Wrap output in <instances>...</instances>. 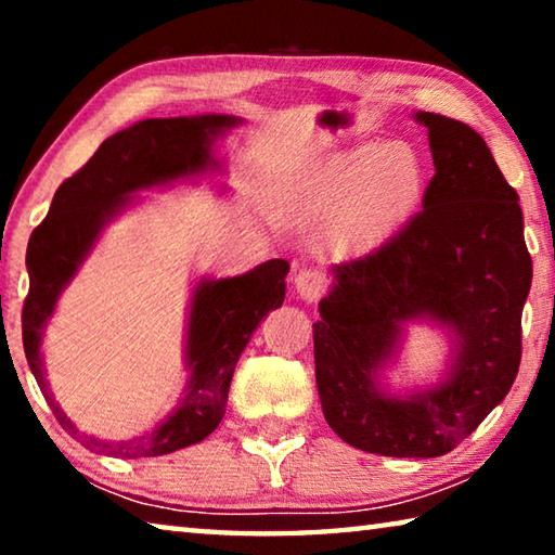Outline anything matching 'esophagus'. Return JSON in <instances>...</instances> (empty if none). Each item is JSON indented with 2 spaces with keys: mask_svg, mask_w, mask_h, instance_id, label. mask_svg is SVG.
<instances>
[{
  "mask_svg": "<svg viewBox=\"0 0 555 555\" xmlns=\"http://www.w3.org/2000/svg\"><path fill=\"white\" fill-rule=\"evenodd\" d=\"M294 286L300 298L308 300V304H315L325 291V276L318 269H300L294 276Z\"/></svg>",
  "mask_w": 555,
  "mask_h": 555,
  "instance_id": "1",
  "label": "esophagus"
}]
</instances>
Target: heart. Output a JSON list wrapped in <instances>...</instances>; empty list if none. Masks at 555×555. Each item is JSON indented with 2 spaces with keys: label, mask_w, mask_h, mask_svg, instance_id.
Masks as SVG:
<instances>
[{
  "label": "heart",
  "mask_w": 555,
  "mask_h": 555,
  "mask_svg": "<svg viewBox=\"0 0 555 555\" xmlns=\"http://www.w3.org/2000/svg\"><path fill=\"white\" fill-rule=\"evenodd\" d=\"M421 188L424 166L409 144H362L331 158L318 181V203L347 208L354 242L374 244L416 208Z\"/></svg>",
  "instance_id": "1"
}]
</instances>
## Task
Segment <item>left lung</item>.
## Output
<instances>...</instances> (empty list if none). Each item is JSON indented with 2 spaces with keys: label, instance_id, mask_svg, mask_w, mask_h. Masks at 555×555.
<instances>
[{
  "label": "left lung",
  "instance_id": "obj_1",
  "mask_svg": "<svg viewBox=\"0 0 555 555\" xmlns=\"http://www.w3.org/2000/svg\"><path fill=\"white\" fill-rule=\"evenodd\" d=\"M413 119L428 129L436 168L424 210L382 249L327 269L331 291L313 323L327 426L387 457L450 453L509 393L531 288L519 195L490 146L465 121ZM411 322L447 333V370L424 388L391 390L386 372Z\"/></svg>",
  "mask_w": 555,
  "mask_h": 555
}]
</instances>
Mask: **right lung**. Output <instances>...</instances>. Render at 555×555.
I'll return each instance as SVG.
<instances>
[{
    "label": "right lung",
    "instance_id": "1",
    "mask_svg": "<svg viewBox=\"0 0 555 555\" xmlns=\"http://www.w3.org/2000/svg\"><path fill=\"white\" fill-rule=\"evenodd\" d=\"M232 115L142 119L100 144L78 173L63 181L46 220L26 249L29 296L24 300V352L59 424L92 453L154 457L201 443L222 421L240 354L269 311L284 304L288 261L269 259L240 276H203L191 291L185 318V387L176 406L144 434L102 440L73 424L46 379L41 343L59 298L95 249L100 234L121 212L142 203L144 191L215 178L224 171L218 142L242 125ZM215 183V181H212ZM224 193V185H218Z\"/></svg>",
    "mask_w": 555,
    "mask_h": 555
}]
</instances>
